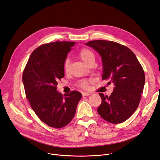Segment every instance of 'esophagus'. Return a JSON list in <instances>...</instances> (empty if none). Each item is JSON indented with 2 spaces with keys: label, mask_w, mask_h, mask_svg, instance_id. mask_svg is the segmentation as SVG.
<instances>
[{
  "label": "esophagus",
  "mask_w": 160,
  "mask_h": 160,
  "mask_svg": "<svg viewBox=\"0 0 160 160\" xmlns=\"http://www.w3.org/2000/svg\"><path fill=\"white\" fill-rule=\"evenodd\" d=\"M89 95H91V93H89V92H83L82 93V95L83 96H88Z\"/></svg>",
  "instance_id": "1"
}]
</instances>
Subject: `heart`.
Segmentation results:
<instances>
[{
    "label": "heart",
    "instance_id": "1",
    "mask_svg": "<svg viewBox=\"0 0 160 160\" xmlns=\"http://www.w3.org/2000/svg\"><path fill=\"white\" fill-rule=\"evenodd\" d=\"M81 59L83 61L85 64L89 65L91 62H95V55L91 50L88 49V48H83L81 49L78 54ZM63 70L65 72L67 73L70 71V61L69 59H66L63 63ZM89 84V81L88 79H81L80 80L77 85L82 88H88Z\"/></svg>",
    "mask_w": 160,
    "mask_h": 160
}]
</instances>
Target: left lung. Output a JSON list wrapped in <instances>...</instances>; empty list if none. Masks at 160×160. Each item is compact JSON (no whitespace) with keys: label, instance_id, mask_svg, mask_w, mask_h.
<instances>
[{"label":"left lung","instance_id":"8db88e82","mask_svg":"<svg viewBox=\"0 0 160 160\" xmlns=\"http://www.w3.org/2000/svg\"><path fill=\"white\" fill-rule=\"evenodd\" d=\"M86 45L101 57L102 79L108 80L109 85H114L110 96L99 93L102 101L98 112L109 123H122L133 115L139 104L146 80L142 67L134 53L119 43L95 40Z\"/></svg>","mask_w":160,"mask_h":160}]
</instances>
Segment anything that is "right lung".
I'll use <instances>...</instances> for the list:
<instances>
[{"instance_id": "obj_1", "label": "right lung", "mask_w": 160, "mask_h": 160, "mask_svg": "<svg viewBox=\"0 0 160 160\" xmlns=\"http://www.w3.org/2000/svg\"><path fill=\"white\" fill-rule=\"evenodd\" d=\"M75 42L47 43L33 51L22 73L26 98L42 122L54 128L69 124L81 98L79 91L58 93V81L64 77L63 63Z\"/></svg>"}]
</instances>
